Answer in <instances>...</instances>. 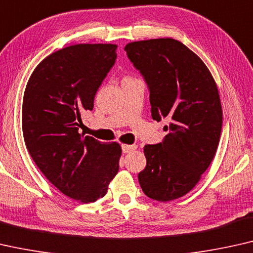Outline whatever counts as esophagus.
<instances>
[{
    "instance_id": "obj_1",
    "label": "esophagus",
    "mask_w": 253,
    "mask_h": 253,
    "mask_svg": "<svg viewBox=\"0 0 253 253\" xmlns=\"http://www.w3.org/2000/svg\"><path fill=\"white\" fill-rule=\"evenodd\" d=\"M136 149V145L135 144H123L122 145V150L124 154H128V152L134 151Z\"/></svg>"
}]
</instances>
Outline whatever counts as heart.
Returning <instances> with one entry per match:
<instances>
[{"instance_id":"obj_1","label":"heart","mask_w":253,"mask_h":253,"mask_svg":"<svg viewBox=\"0 0 253 253\" xmlns=\"http://www.w3.org/2000/svg\"><path fill=\"white\" fill-rule=\"evenodd\" d=\"M125 79H130V77H126V78H125Z\"/></svg>"}]
</instances>
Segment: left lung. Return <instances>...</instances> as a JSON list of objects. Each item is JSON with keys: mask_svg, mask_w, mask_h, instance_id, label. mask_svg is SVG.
Listing matches in <instances>:
<instances>
[{"mask_svg": "<svg viewBox=\"0 0 253 253\" xmlns=\"http://www.w3.org/2000/svg\"><path fill=\"white\" fill-rule=\"evenodd\" d=\"M125 51L148 84L152 119L169 122L163 142L143 148L138 182L148 197L173 201L196 186L214 158L222 126L218 87L203 60L174 39L130 42Z\"/></svg>", "mask_w": 253, "mask_h": 253, "instance_id": "left-lung-1", "label": "left lung"}]
</instances>
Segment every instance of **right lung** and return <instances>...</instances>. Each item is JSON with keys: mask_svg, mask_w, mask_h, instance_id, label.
I'll use <instances>...</instances> for the list:
<instances>
[{"mask_svg": "<svg viewBox=\"0 0 253 253\" xmlns=\"http://www.w3.org/2000/svg\"><path fill=\"white\" fill-rule=\"evenodd\" d=\"M116 44H76L49 55L28 80L21 125L25 144L44 176L70 198L105 196L119 170L122 148L79 134L81 113L117 59Z\"/></svg>", "mask_w": 253, "mask_h": 253, "instance_id": "right-lung-1", "label": "right lung"}]
</instances>
